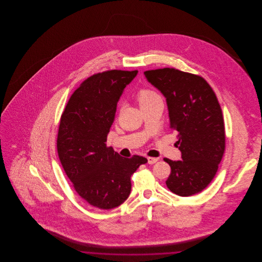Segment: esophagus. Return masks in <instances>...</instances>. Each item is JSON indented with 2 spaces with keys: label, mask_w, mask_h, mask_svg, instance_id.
Masks as SVG:
<instances>
[{
  "label": "esophagus",
  "mask_w": 262,
  "mask_h": 262,
  "mask_svg": "<svg viewBox=\"0 0 262 262\" xmlns=\"http://www.w3.org/2000/svg\"><path fill=\"white\" fill-rule=\"evenodd\" d=\"M147 161H148V164H150V165H153V164H155V163L158 161V158H154V157H148V158H147Z\"/></svg>",
  "instance_id": "obj_1"
}]
</instances>
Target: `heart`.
Listing matches in <instances>:
<instances>
[{
  "mask_svg": "<svg viewBox=\"0 0 262 262\" xmlns=\"http://www.w3.org/2000/svg\"><path fill=\"white\" fill-rule=\"evenodd\" d=\"M159 98H161L160 95L155 90H153L151 88L140 89L137 94V102H138L140 107H143L150 102H152L154 100L159 99Z\"/></svg>",
  "mask_w": 262,
  "mask_h": 262,
  "instance_id": "b5f03b06",
  "label": "heart"
}]
</instances>
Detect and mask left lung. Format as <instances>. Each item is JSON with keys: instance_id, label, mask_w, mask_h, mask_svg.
<instances>
[{"instance_id": "obj_1", "label": "left lung", "mask_w": 262, "mask_h": 262, "mask_svg": "<svg viewBox=\"0 0 262 262\" xmlns=\"http://www.w3.org/2000/svg\"><path fill=\"white\" fill-rule=\"evenodd\" d=\"M150 83L166 98L170 127L178 133L182 160L164 158L171 167L168 188L190 196L211 183L225 151L224 120L217 97L200 75L176 69L144 72Z\"/></svg>"}]
</instances>
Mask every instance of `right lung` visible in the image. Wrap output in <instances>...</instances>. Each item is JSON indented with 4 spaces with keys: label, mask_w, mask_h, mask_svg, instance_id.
Segmentation results:
<instances>
[{
    "label": "right lung",
    "mask_w": 262,
    "mask_h": 262,
    "mask_svg": "<svg viewBox=\"0 0 262 262\" xmlns=\"http://www.w3.org/2000/svg\"><path fill=\"white\" fill-rule=\"evenodd\" d=\"M137 71H107L85 79L69 100L61 117L57 149L75 191L90 205L113 209L132 189L130 177L147 159L124 158L107 147L117 104Z\"/></svg>",
    "instance_id": "add662e5"
}]
</instances>
